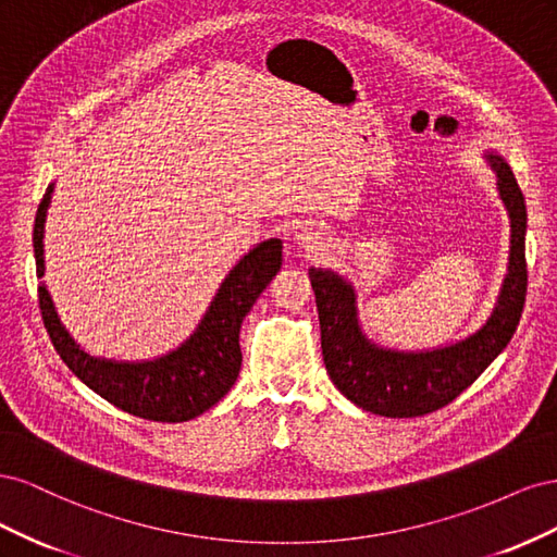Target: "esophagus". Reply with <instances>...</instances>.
<instances>
[{
    "mask_svg": "<svg viewBox=\"0 0 557 557\" xmlns=\"http://www.w3.org/2000/svg\"><path fill=\"white\" fill-rule=\"evenodd\" d=\"M295 242L305 248V250H311V252H315V250H323L325 248V242H323V237H320L318 232H313L311 227H305V230H299L297 234H295Z\"/></svg>",
    "mask_w": 557,
    "mask_h": 557,
    "instance_id": "obj_1",
    "label": "esophagus"
}]
</instances>
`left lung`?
I'll return each mask as SVG.
<instances>
[{
  "label": "left lung",
  "instance_id": "left-lung-1",
  "mask_svg": "<svg viewBox=\"0 0 557 557\" xmlns=\"http://www.w3.org/2000/svg\"><path fill=\"white\" fill-rule=\"evenodd\" d=\"M491 164L511 218L509 274L493 315L465 342L425 352H397L369 344L358 325L350 285L332 272L309 269L325 369L339 393L360 409L387 418H416L442 409L467 391L511 342L528 293V209L511 166L499 156H491Z\"/></svg>",
  "mask_w": 557,
  "mask_h": 557
}]
</instances>
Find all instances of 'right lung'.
<instances>
[{"label":"right lung","mask_w":557,"mask_h":557,"mask_svg":"<svg viewBox=\"0 0 557 557\" xmlns=\"http://www.w3.org/2000/svg\"><path fill=\"white\" fill-rule=\"evenodd\" d=\"M53 185L41 199L35 218L37 278L44 276V223ZM283 262L281 239H269L252 248L223 281L197 332L170 356L153 362H111L83 352L53 309V301L39 285V309L44 327L58 356L99 397L144 420L183 423L211 409L225 397L242 369L239 327L244 315L256 305L267 283L276 276Z\"/></svg>","instance_id":"1"}]
</instances>
